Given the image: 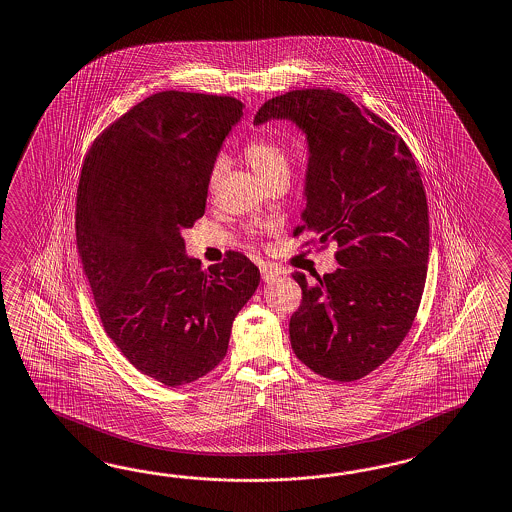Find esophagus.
Wrapping results in <instances>:
<instances>
[{"instance_id":"34e87169","label":"esophagus","mask_w":512,"mask_h":512,"mask_svg":"<svg viewBox=\"0 0 512 512\" xmlns=\"http://www.w3.org/2000/svg\"><path fill=\"white\" fill-rule=\"evenodd\" d=\"M260 271H262L263 282H273V280L282 276V271L275 265H262Z\"/></svg>"}]
</instances>
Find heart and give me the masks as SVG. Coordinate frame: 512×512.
I'll return each instance as SVG.
<instances>
[{"label": "heart", "mask_w": 512, "mask_h": 512, "mask_svg": "<svg viewBox=\"0 0 512 512\" xmlns=\"http://www.w3.org/2000/svg\"><path fill=\"white\" fill-rule=\"evenodd\" d=\"M245 158L250 167L262 178L263 182H269L278 174H288L289 159L286 150L271 139H254L245 146ZM224 161H215L210 174V185H215L223 172Z\"/></svg>", "instance_id": "b5f03b06"}]
</instances>
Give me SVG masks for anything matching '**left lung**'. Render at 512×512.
Segmentation results:
<instances>
[{
  "label": "left lung",
  "mask_w": 512,
  "mask_h": 512,
  "mask_svg": "<svg viewBox=\"0 0 512 512\" xmlns=\"http://www.w3.org/2000/svg\"><path fill=\"white\" fill-rule=\"evenodd\" d=\"M293 122L308 163L302 230L336 243L334 273H293L302 289L289 319L302 364L330 380L362 379L405 340L429 262V210L418 165L394 128L347 94L304 89L265 102L254 117Z\"/></svg>",
  "instance_id": "1"
}]
</instances>
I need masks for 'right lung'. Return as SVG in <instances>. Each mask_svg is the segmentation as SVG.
Segmentation results:
<instances>
[{"label":"right lung","mask_w":512,"mask_h":512,"mask_svg":"<svg viewBox=\"0 0 512 512\" xmlns=\"http://www.w3.org/2000/svg\"><path fill=\"white\" fill-rule=\"evenodd\" d=\"M241 117L230 96L156 92L92 143L81 169L76 239L105 332L172 388L223 360L260 284L237 252L202 269L182 236L206 211L211 169Z\"/></svg>","instance_id":"obj_1"}]
</instances>
